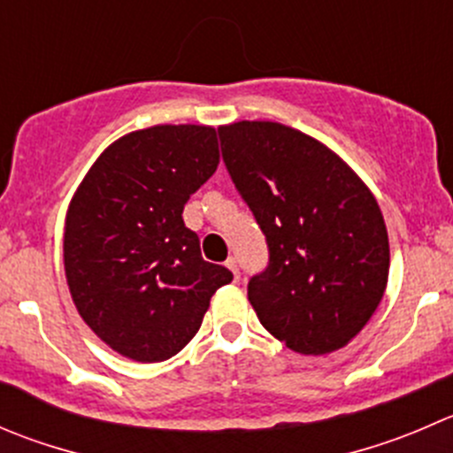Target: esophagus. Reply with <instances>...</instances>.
Masks as SVG:
<instances>
[{"instance_id": "1", "label": "esophagus", "mask_w": 453, "mask_h": 453, "mask_svg": "<svg viewBox=\"0 0 453 453\" xmlns=\"http://www.w3.org/2000/svg\"><path fill=\"white\" fill-rule=\"evenodd\" d=\"M226 265H227V270L232 272V274H234V280H239V265H236V258H227L226 261Z\"/></svg>"}]
</instances>
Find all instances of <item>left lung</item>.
Here are the masks:
<instances>
[{
  "instance_id": "1",
  "label": "left lung",
  "mask_w": 453,
  "mask_h": 453,
  "mask_svg": "<svg viewBox=\"0 0 453 453\" xmlns=\"http://www.w3.org/2000/svg\"><path fill=\"white\" fill-rule=\"evenodd\" d=\"M219 137L270 250L267 270L248 283L261 325L298 354L345 348L388 288V227L372 190L336 152L289 126L236 121Z\"/></svg>"
}]
</instances>
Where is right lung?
I'll list each match as a JSON object with an SVG mask.
<instances>
[{"label": "right lung", "mask_w": 453, "mask_h": 453, "mask_svg": "<svg viewBox=\"0 0 453 453\" xmlns=\"http://www.w3.org/2000/svg\"><path fill=\"white\" fill-rule=\"evenodd\" d=\"M219 165L212 126L161 124L110 143L65 212L64 267L88 327L117 354L168 361L232 280L203 261L183 205Z\"/></svg>", "instance_id": "obj_1"}]
</instances>
